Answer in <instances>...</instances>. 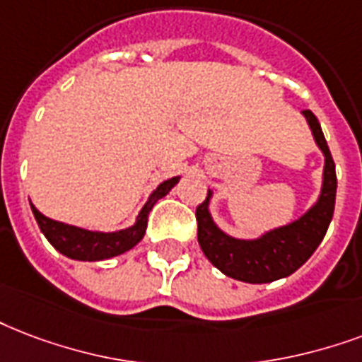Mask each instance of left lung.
Instances as JSON below:
<instances>
[{
  "mask_svg": "<svg viewBox=\"0 0 362 362\" xmlns=\"http://www.w3.org/2000/svg\"><path fill=\"white\" fill-rule=\"evenodd\" d=\"M302 115L310 125L317 148L325 157L321 193L302 216L285 226L273 228L256 239H239L226 233L214 222L211 214L212 189H209L206 199L195 211L197 241L203 255L212 266L231 279L262 285L288 277L310 260V256L315 252L327 233L334 214L338 184L336 167L317 117L310 110H303Z\"/></svg>",
  "mask_w": 362,
  "mask_h": 362,
  "instance_id": "obj_1",
  "label": "left lung"
}]
</instances>
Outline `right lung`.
Instances as JSON below:
<instances>
[{
	"label": "right lung",
	"instance_id": "right-lung-1",
	"mask_svg": "<svg viewBox=\"0 0 362 362\" xmlns=\"http://www.w3.org/2000/svg\"><path fill=\"white\" fill-rule=\"evenodd\" d=\"M180 176H173L169 180L161 182L159 186L150 193V197L146 201V205L140 209L136 216V222L125 230L119 231H90L77 228V226L64 224L59 220L41 214L30 201L32 212H34L35 222L47 237V241L59 250L60 255L68 256L71 260L79 262H100L119 256L132 247H136L142 241V237L148 228V214L153 209L157 201L163 199L173 187L178 184Z\"/></svg>",
	"mask_w": 362,
	"mask_h": 362
}]
</instances>
